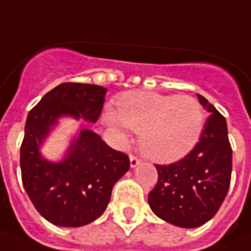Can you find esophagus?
<instances>
[{"label":"esophagus","mask_w":251,"mask_h":251,"mask_svg":"<svg viewBox=\"0 0 251 251\" xmlns=\"http://www.w3.org/2000/svg\"><path fill=\"white\" fill-rule=\"evenodd\" d=\"M140 162H142V160H140L139 157H136V156H134V154H130V166H131V168L138 166Z\"/></svg>","instance_id":"34e87169"}]
</instances>
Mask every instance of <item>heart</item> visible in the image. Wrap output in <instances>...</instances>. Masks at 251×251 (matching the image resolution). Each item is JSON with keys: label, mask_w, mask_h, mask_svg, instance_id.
I'll list each match as a JSON object with an SVG mask.
<instances>
[{"label": "heart", "mask_w": 251, "mask_h": 251, "mask_svg": "<svg viewBox=\"0 0 251 251\" xmlns=\"http://www.w3.org/2000/svg\"><path fill=\"white\" fill-rule=\"evenodd\" d=\"M117 109L120 120L111 113L109 124L121 131L126 125L140 132V148L157 162H174L187 156L200 140L205 124L202 105L185 95L131 91L120 98Z\"/></svg>", "instance_id": "obj_1"}]
</instances>
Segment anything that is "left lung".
<instances>
[{"label":"left lung","instance_id":"obj_1","mask_svg":"<svg viewBox=\"0 0 251 251\" xmlns=\"http://www.w3.org/2000/svg\"><path fill=\"white\" fill-rule=\"evenodd\" d=\"M210 116L199 143L174 164L156 165L158 180L148 203L158 218L183 228L205 225L227 196L232 174V148L227 122L217 108L197 94Z\"/></svg>","mask_w":251,"mask_h":251}]
</instances>
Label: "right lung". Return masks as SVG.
Wrapping results in <instances>:
<instances>
[{"label":"right lung","instance_id":"1","mask_svg":"<svg viewBox=\"0 0 251 251\" xmlns=\"http://www.w3.org/2000/svg\"><path fill=\"white\" fill-rule=\"evenodd\" d=\"M105 93L107 89L98 85L60 83L28 113L20 146L22 180L38 213L55 226L81 227L100 217L113 185L130 168L127 154L87 129L79 131L60 162H50L40 153L59 117L97 121Z\"/></svg>","mask_w":251,"mask_h":251}]
</instances>
